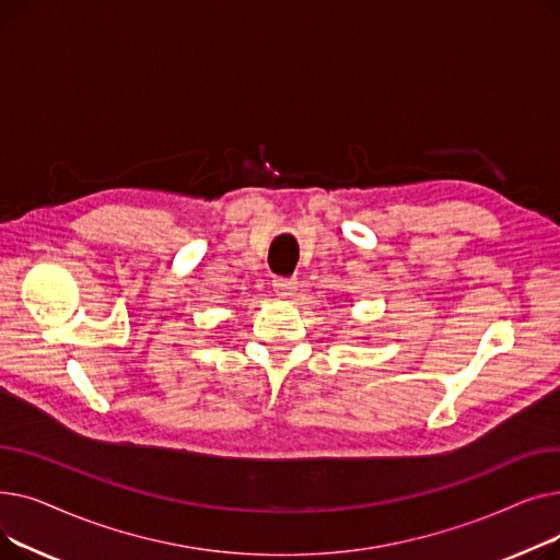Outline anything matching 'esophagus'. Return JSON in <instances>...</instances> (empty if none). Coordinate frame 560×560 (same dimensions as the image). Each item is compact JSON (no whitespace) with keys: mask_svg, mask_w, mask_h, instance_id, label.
<instances>
[{"mask_svg":"<svg viewBox=\"0 0 560 560\" xmlns=\"http://www.w3.org/2000/svg\"><path fill=\"white\" fill-rule=\"evenodd\" d=\"M275 290H277V295L279 298H290V292L295 290V279H285V277H279V279H275Z\"/></svg>","mask_w":560,"mask_h":560,"instance_id":"34e87169","label":"esophagus"}]
</instances>
